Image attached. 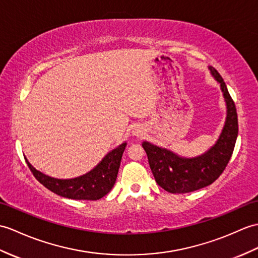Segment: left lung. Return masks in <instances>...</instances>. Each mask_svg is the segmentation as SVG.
Instances as JSON below:
<instances>
[{
	"label": "left lung",
	"mask_w": 258,
	"mask_h": 258,
	"mask_svg": "<svg viewBox=\"0 0 258 258\" xmlns=\"http://www.w3.org/2000/svg\"><path fill=\"white\" fill-rule=\"evenodd\" d=\"M209 70L220 83L227 109L225 125L215 145L201 156L184 158L148 142L142 144L155 180L170 194L192 192L214 182L224 171L234 151L238 133L234 101L217 69L209 67Z\"/></svg>",
	"instance_id": "obj_1"
}]
</instances>
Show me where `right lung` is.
I'll use <instances>...</instances> for the list:
<instances>
[{
  "mask_svg": "<svg viewBox=\"0 0 258 258\" xmlns=\"http://www.w3.org/2000/svg\"><path fill=\"white\" fill-rule=\"evenodd\" d=\"M126 143L113 149L91 171L74 179H56L44 175L26 163L34 177L45 187L63 198L74 200H99L110 192L117 177L122 155Z\"/></svg>",
  "mask_w": 258,
  "mask_h": 258,
  "instance_id": "1",
  "label": "right lung"
}]
</instances>
